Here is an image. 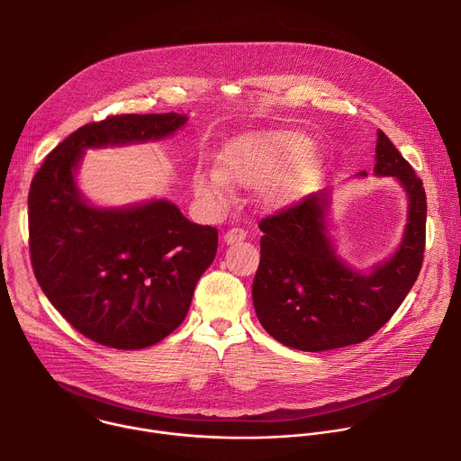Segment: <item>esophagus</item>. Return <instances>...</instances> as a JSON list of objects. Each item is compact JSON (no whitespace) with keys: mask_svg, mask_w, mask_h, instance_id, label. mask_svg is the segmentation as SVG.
Masks as SVG:
<instances>
[{"mask_svg":"<svg viewBox=\"0 0 461 461\" xmlns=\"http://www.w3.org/2000/svg\"><path fill=\"white\" fill-rule=\"evenodd\" d=\"M244 239H246V231L242 228H230L224 233V242L226 244H233V242H239V240H244Z\"/></svg>","mask_w":461,"mask_h":461,"instance_id":"esophagus-1","label":"esophagus"}]
</instances>
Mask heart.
<instances>
[{"label":"heart","mask_w":461,"mask_h":461,"mask_svg":"<svg viewBox=\"0 0 461 461\" xmlns=\"http://www.w3.org/2000/svg\"><path fill=\"white\" fill-rule=\"evenodd\" d=\"M310 140L292 131H267L233 140L222 155V167L194 176V191L210 203H222L230 194V184L258 185L283 169L279 180L270 187L268 199L283 201L312 169L308 155Z\"/></svg>","instance_id":"heart-1"}]
</instances>
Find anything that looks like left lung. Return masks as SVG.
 <instances>
[{"instance_id":"8db88e82","label":"left lung","mask_w":461,"mask_h":461,"mask_svg":"<svg viewBox=\"0 0 461 461\" xmlns=\"http://www.w3.org/2000/svg\"><path fill=\"white\" fill-rule=\"evenodd\" d=\"M374 173L400 180L409 194V219L398 251L368 276L350 270L336 255L326 235V191L258 222L265 235L251 288L253 306L262 328L279 343L303 352L363 343L414 286L425 251V187L381 129Z\"/></svg>"}]
</instances>
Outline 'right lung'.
I'll use <instances>...</instances> for the list:
<instances>
[{
  "label": "right lung",
  "instance_id": "obj_1",
  "mask_svg": "<svg viewBox=\"0 0 461 461\" xmlns=\"http://www.w3.org/2000/svg\"><path fill=\"white\" fill-rule=\"evenodd\" d=\"M184 114H114L77 129L36 171L29 191V249L52 306L95 343L139 350L184 321L196 283L217 253L219 231L189 222L169 201L89 206L75 171L87 148L160 140Z\"/></svg>",
  "mask_w": 461,
  "mask_h": 461
}]
</instances>
